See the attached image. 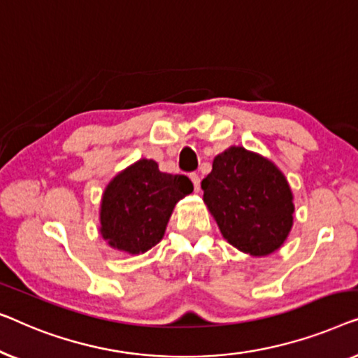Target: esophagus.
<instances>
[{
    "mask_svg": "<svg viewBox=\"0 0 358 358\" xmlns=\"http://www.w3.org/2000/svg\"><path fill=\"white\" fill-rule=\"evenodd\" d=\"M189 178H191V181H193V185H194V189L196 191H199V175L196 173V172H193V173H189Z\"/></svg>",
    "mask_w": 358,
    "mask_h": 358,
    "instance_id": "1",
    "label": "esophagus"
}]
</instances>
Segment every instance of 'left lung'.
Segmentation results:
<instances>
[{
	"label": "left lung",
	"instance_id": "obj_1",
	"mask_svg": "<svg viewBox=\"0 0 358 358\" xmlns=\"http://www.w3.org/2000/svg\"><path fill=\"white\" fill-rule=\"evenodd\" d=\"M201 188L231 246L266 256L284 243L294 222V203L289 183L271 160L230 148L214 159L213 172L201 181Z\"/></svg>",
	"mask_w": 358,
	"mask_h": 358
}]
</instances>
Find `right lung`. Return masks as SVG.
Listing matches in <instances>:
<instances>
[{"label":"right lung","instance_id":"add662e5","mask_svg":"<svg viewBox=\"0 0 358 358\" xmlns=\"http://www.w3.org/2000/svg\"><path fill=\"white\" fill-rule=\"evenodd\" d=\"M191 191L193 183L185 175L164 173L154 160H138L105 189L102 236L113 248L144 253L162 240L175 204Z\"/></svg>","mask_w":358,"mask_h":358}]
</instances>
